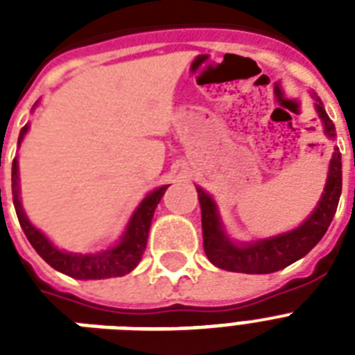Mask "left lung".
<instances>
[{"mask_svg": "<svg viewBox=\"0 0 355 355\" xmlns=\"http://www.w3.org/2000/svg\"><path fill=\"white\" fill-rule=\"evenodd\" d=\"M315 101H317V112L324 123V132L334 138L336 136L334 123L328 118L319 97H315ZM341 188V153L336 149L331 156L330 173H328V182H326L322 199L313 214L308 217V221L293 232L261 239V241L243 245V247L234 245L225 236L214 200L202 189L197 188L200 211H202V245H205L206 256L211 263L221 269L232 270V272H247V275H269V272H276L287 265L295 263L297 259L306 256L326 234L331 219L336 216Z\"/></svg>", "mask_w": 355, "mask_h": 355, "instance_id": "1", "label": "left lung"}]
</instances>
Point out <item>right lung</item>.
I'll list each match as a JSON object with an SVG mask.
<instances>
[{"label": "right lung", "mask_w": 355, "mask_h": 355, "mask_svg": "<svg viewBox=\"0 0 355 355\" xmlns=\"http://www.w3.org/2000/svg\"><path fill=\"white\" fill-rule=\"evenodd\" d=\"M27 128H29V125H25L19 130L18 144H21ZM166 189L167 186H162L141 200V205L138 206V210L134 211L132 219L128 223L127 232L116 247L97 254H68L53 247L51 243L44 237V234L38 232L31 225L29 219L25 217L21 202H19L18 164H16V158L12 162V202L14 208H16L19 227L33 245V248L51 265L53 269L60 270L71 278H79V280H101V278L123 276L130 272L139 263V259L144 256L145 245H147V236H149L150 221L155 216V208L166 193Z\"/></svg>", "instance_id": "right-lung-1"}]
</instances>
